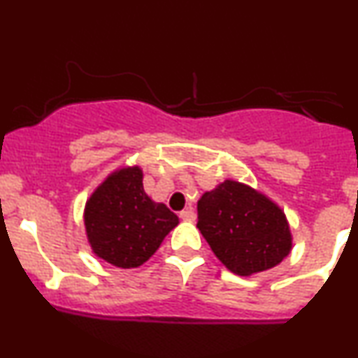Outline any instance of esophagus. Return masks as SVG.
<instances>
[{
  "instance_id": "obj_1",
  "label": "esophagus",
  "mask_w": 358,
  "mask_h": 358,
  "mask_svg": "<svg viewBox=\"0 0 358 358\" xmlns=\"http://www.w3.org/2000/svg\"><path fill=\"white\" fill-rule=\"evenodd\" d=\"M180 219L182 220H187V222H193L196 219V213L193 208H185V210L180 212Z\"/></svg>"
}]
</instances>
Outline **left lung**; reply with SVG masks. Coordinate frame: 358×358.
<instances>
[{
	"label": "left lung",
	"instance_id": "1",
	"mask_svg": "<svg viewBox=\"0 0 358 358\" xmlns=\"http://www.w3.org/2000/svg\"><path fill=\"white\" fill-rule=\"evenodd\" d=\"M196 210L199 231L237 276L274 268L293 248L285 212L249 185L225 180L203 193Z\"/></svg>",
	"mask_w": 358,
	"mask_h": 358
}]
</instances>
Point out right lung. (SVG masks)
Returning <instances> with one entry per match:
<instances>
[{"instance_id": "add662e5", "label": "right lung", "mask_w": 358, "mask_h": 358, "mask_svg": "<svg viewBox=\"0 0 358 358\" xmlns=\"http://www.w3.org/2000/svg\"><path fill=\"white\" fill-rule=\"evenodd\" d=\"M84 224L97 257L131 269L153 256L178 225V217L146 195L141 168L126 166L110 173L89 196Z\"/></svg>"}]
</instances>
